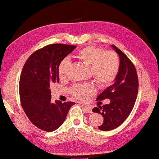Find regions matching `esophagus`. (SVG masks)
Returning <instances> with one entry per match:
<instances>
[{"label":"esophagus","instance_id":"esophagus-1","mask_svg":"<svg viewBox=\"0 0 159 159\" xmlns=\"http://www.w3.org/2000/svg\"><path fill=\"white\" fill-rule=\"evenodd\" d=\"M80 105H81V106H82V107L84 108V109L85 112H88L89 113H92V109H91L89 106H88V105H85L82 103H80Z\"/></svg>","mask_w":159,"mask_h":159}]
</instances>
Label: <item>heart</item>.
I'll list each match as a JSON object with an SVG mask.
<instances>
[{"instance_id": "obj_1", "label": "heart", "mask_w": 159, "mask_h": 159, "mask_svg": "<svg viewBox=\"0 0 159 159\" xmlns=\"http://www.w3.org/2000/svg\"><path fill=\"white\" fill-rule=\"evenodd\" d=\"M76 57L85 64L91 66V74L95 80L101 85H107L115 80L119 69L118 56L113 51L105 52L95 46H87L80 50ZM70 61L68 58L62 60L58 66L60 78H64L68 73ZM95 92L94 86L89 83L75 85L71 89V93L81 100L87 99Z\"/></svg>"}]
</instances>
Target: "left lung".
Here are the masks:
<instances>
[{"mask_svg":"<svg viewBox=\"0 0 159 159\" xmlns=\"http://www.w3.org/2000/svg\"><path fill=\"white\" fill-rule=\"evenodd\" d=\"M111 47L119 56V69L113 84L105 89L97 100L109 99V104L93 109L103 117V123L98 127L101 131H111L121 125L131 113L137 99L139 80L135 68L129 57L113 45Z\"/></svg>","mask_w":159,"mask_h":159,"instance_id":"1","label":"left lung"}]
</instances>
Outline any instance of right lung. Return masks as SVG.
Masks as SVG:
<instances>
[{
	"instance_id": "obj_1",
	"label": "right lung",
	"mask_w": 159,
	"mask_h": 159,
	"mask_svg": "<svg viewBox=\"0 0 159 159\" xmlns=\"http://www.w3.org/2000/svg\"><path fill=\"white\" fill-rule=\"evenodd\" d=\"M75 46L55 44L38 50L28 57L21 72L19 93L22 107L32 124L43 131L58 129L74 102H51L50 87L59 82L58 66Z\"/></svg>"
}]
</instances>
